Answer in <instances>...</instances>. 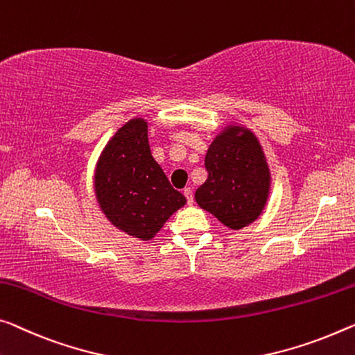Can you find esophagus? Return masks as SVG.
<instances>
[{
	"mask_svg": "<svg viewBox=\"0 0 355 355\" xmlns=\"http://www.w3.org/2000/svg\"><path fill=\"white\" fill-rule=\"evenodd\" d=\"M184 195H185V198H187V203L192 205V203H193V192H192V187H185V189H184Z\"/></svg>",
	"mask_w": 355,
	"mask_h": 355,
	"instance_id": "34e87169",
	"label": "esophagus"
}]
</instances>
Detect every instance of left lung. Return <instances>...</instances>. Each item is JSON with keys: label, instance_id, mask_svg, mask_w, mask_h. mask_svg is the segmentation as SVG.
Segmentation results:
<instances>
[{"label": "left lung", "instance_id": "8db88e82", "mask_svg": "<svg viewBox=\"0 0 355 355\" xmlns=\"http://www.w3.org/2000/svg\"><path fill=\"white\" fill-rule=\"evenodd\" d=\"M205 166L208 179L195 192L200 208L232 230L257 219L268 200L271 178L255 135L228 125L211 143Z\"/></svg>", "mask_w": 355, "mask_h": 355}]
</instances>
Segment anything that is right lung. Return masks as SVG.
<instances>
[{"instance_id": "obj_1", "label": "right lung", "mask_w": 355, "mask_h": 355, "mask_svg": "<svg viewBox=\"0 0 355 355\" xmlns=\"http://www.w3.org/2000/svg\"><path fill=\"white\" fill-rule=\"evenodd\" d=\"M95 193L112 225L144 241L185 205L150 154L144 119H132L106 144L96 163Z\"/></svg>"}]
</instances>
